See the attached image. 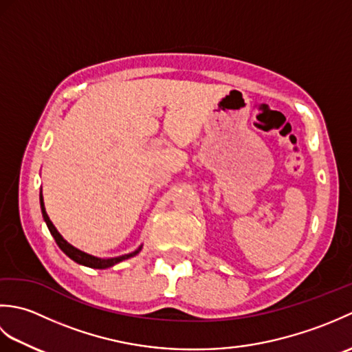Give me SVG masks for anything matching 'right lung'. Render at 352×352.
<instances>
[{
    "label": "right lung",
    "mask_w": 352,
    "mask_h": 352,
    "mask_svg": "<svg viewBox=\"0 0 352 352\" xmlns=\"http://www.w3.org/2000/svg\"><path fill=\"white\" fill-rule=\"evenodd\" d=\"M39 201H41V210H42L43 221H45V223H47L50 233H51L52 237H54V241L58 245V248H60L66 254V256H68L71 260H74L78 265H83V266H87V267H94V269H107L110 266H115L116 263H121V261H124L126 258L134 257L142 250V245H140L136 251H133L130 254H124V256H119V257H111V258H100V257L91 256V254L81 251V250L76 248V246H72L69 242H66L65 239H63V236L58 233L57 228L54 227V223L50 221L48 214H47V210H45L42 189H41V193H39Z\"/></svg>",
    "instance_id": "obj_1"
}]
</instances>
